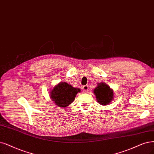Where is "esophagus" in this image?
Segmentation results:
<instances>
[{"instance_id": "1", "label": "esophagus", "mask_w": 154, "mask_h": 154, "mask_svg": "<svg viewBox=\"0 0 154 154\" xmlns=\"http://www.w3.org/2000/svg\"><path fill=\"white\" fill-rule=\"evenodd\" d=\"M82 90H83V92L84 93H87L88 91H89V87H88V85H86V86H84L83 88H82Z\"/></svg>"}]
</instances>
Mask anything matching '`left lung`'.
Listing matches in <instances>:
<instances>
[{"mask_svg":"<svg viewBox=\"0 0 154 154\" xmlns=\"http://www.w3.org/2000/svg\"><path fill=\"white\" fill-rule=\"evenodd\" d=\"M96 100L101 105L109 104L112 100L113 93L110 87L105 83H100L94 90Z\"/></svg>","mask_w":154,"mask_h":154,"instance_id":"obj_1","label":"left lung"}]
</instances>
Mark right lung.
<instances>
[{"instance_id":"1","label":"right lung","mask_w":154,"mask_h":154,"mask_svg":"<svg viewBox=\"0 0 154 154\" xmlns=\"http://www.w3.org/2000/svg\"><path fill=\"white\" fill-rule=\"evenodd\" d=\"M79 92H81L79 89L73 88L66 82H60L53 88L50 96L56 105L66 107L74 101Z\"/></svg>"}]
</instances>
